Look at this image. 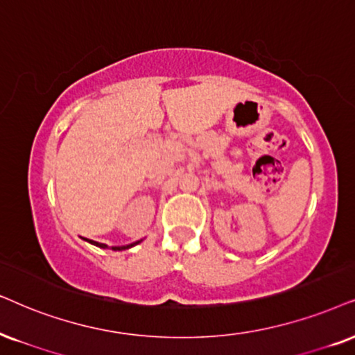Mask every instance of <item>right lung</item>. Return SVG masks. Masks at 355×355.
<instances>
[{"mask_svg":"<svg viewBox=\"0 0 355 355\" xmlns=\"http://www.w3.org/2000/svg\"><path fill=\"white\" fill-rule=\"evenodd\" d=\"M89 242H92V244L98 245V248H101V249H106V248H107L106 244H101V242H96V241H89ZM139 242H141V241H137V242H132V244H129V245H121V248H111V249H113V250H123V249H129V248H132V245L139 244Z\"/></svg>","mask_w":355,"mask_h":355,"instance_id":"right-lung-1","label":"right lung"}]
</instances>
